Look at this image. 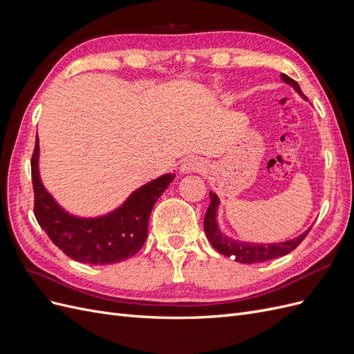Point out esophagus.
Returning a JSON list of instances; mask_svg holds the SVG:
<instances>
[{
  "label": "esophagus",
  "mask_w": 354,
  "mask_h": 354,
  "mask_svg": "<svg viewBox=\"0 0 354 354\" xmlns=\"http://www.w3.org/2000/svg\"><path fill=\"white\" fill-rule=\"evenodd\" d=\"M203 168V162L202 159L196 158V156H189L186 159H183V162L180 165V171L183 174H189V173H199V171Z\"/></svg>",
  "instance_id": "1"
}]
</instances>
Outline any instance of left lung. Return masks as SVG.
I'll use <instances>...</instances> for the list:
<instances>
[{
    "instance_id": "1",
    "label": "left lung",
    "mask_w": 354,
    "mask_h": 354,
    "mask_svg": "<svg viewBox=\"0 0 354 354\" xmlns=\"http://www.w3.org/2000/svg\"><path fill=\"white\" fill-rule=\"evenodd\" d=\"M282 80L292 85L295 88V91L303 95L306 99V95L303 94L301 88L297 81H294L292 78H289L288 75L282 73ZM209 207L207 209L205 218H203V229H205V234L208 241L211 242V245L216 248L220 254L226 255V257H232L239 263L243 264H252V263H264L267 260L272 259H277V257L286 255L288 252L294 251L297 246L304 241V238L308 234V230L304 232L303 234H299L298 238L292 239V241H286V242H281V243H246V242H239V241H233L229 239L226 234H223L218 230L217 221H216V216H217V208H218V198L216 194L209 192Z\"/></svg>"
}]
</instances>
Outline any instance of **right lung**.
<instances>
[{"label": "right lung", "mask_w": 354, "mask_h": 354, "mask_svg": "<svg viewBox=\"0 0 354 354\" xmlns=\"http://www.w3.org/2000/svg\"><path fill=\"white\" fill-rule=\"evenodd\" d=\"M39 142L30 159L34 186V214L51 242L72 260L90 264H112L136 255L147 238V223L158 198L174 180L165 174L133 192L122 205L108 216L78 218L63 211L42 186L38 171Z\"/></svg>", "instance_id": "add662e5"}]
</instances>
